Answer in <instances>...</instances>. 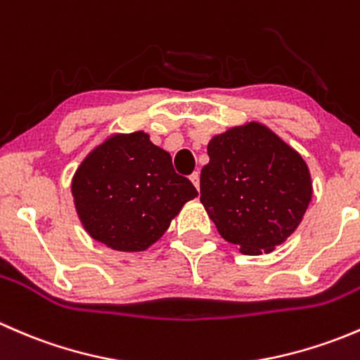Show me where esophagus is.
<instances>
[{
	"label": "esophagus",
	"mask_w": 360,
	"mask_h": 360,
	"mask_svg": "<svg viewBox=\"0 0 360 360\" xmlns=\"http://www.w3.org/2000/svg\"><path fill=\"white\" fill-rule=\"evenodd\" d=\"M190 181H191V183H193V186L197 188V191L200 190V174L193 172V174H191V176H190Z\"/></svg>",
	"instance_id": "34e87169"
}]
</instances>
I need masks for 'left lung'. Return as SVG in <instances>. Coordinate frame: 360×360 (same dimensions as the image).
<instances>
[{
	"mask_svg": "<svg viewBox=\"0 0 360 360\" xmlns=\"http://www.w3.org/2000/svg\"><path fill=\"white\" fill-rule=\"evenodd\" d=\"M207 155L200 202L221 237L250 256L285 242L311 200L301 155L256 122L214 136Z\"/></svg>",
	"mask_w": 360,
	"mask_h": 360,
	"instance_id": "1",
	"label": "left lung"
}]
</instances>
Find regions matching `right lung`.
Returning <instances> with one entry per match:
<instances>
[{
  "instance_id": "obj_1",
  "label": "right lung",
  "mask_w": 360,
  "mask_h": 360,
  "mask_svg": "<svg viewBox=\"0 0 360 360\" xmlns=\"http://www.w3.org/2000/svg\"><path fill=\"white\" fill-rule=\"evenodd\" d=\"M71 191L90 237L123 252L155 244L198 195L144 132L112 136L97 146L76 170Z\"/></svg>"
}]
</instances>
